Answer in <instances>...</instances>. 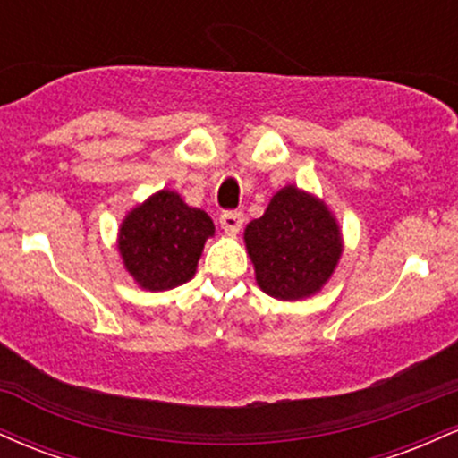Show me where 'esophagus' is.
Listing matches in <instances>:
<instances>
[{
  "label": "esophagus",
  "instance_id": "obj_1",
  "mask_svg": "<svg viewBox=\"0 0 458 458\" xmlns=\"http://www.w3.org/2000/svg\"><path fill=\"white\" fill-rule=\"evenodd\" d=\"M243 213L241 211H224L219 215V224H222V228L225 230L228 234H236L241 228H243Z\"/></svg>",
  "mask_w": 458,
  "mask_h": 458
}]
</instances>
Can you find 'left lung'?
I'll return each instance as SVG.
<instances>
[{"label":"left lung","mask_w":458,"mask_h":458,"mask_svg":"<svg viewBox=\"0 0 458 458\" xmlns=\"http://www.w3.org/2000/svg\"><path fill=\"white\" fill-rule=\"evenodd\" d=\"M245 247L267 295L297 301L323 288L343 254L334 215L295 185L280 189L262 217L247 224Z\"/></svg>","instance_id":"1"}]
</instances>
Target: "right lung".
I'll use <instances>...</instances> for the list:
<instances>
[{
  "label": "right lung",
  "mask_w": 458,
  "mask_h": 458,
  "mask_svg": "<svg viewBox=\"0 0 458 458\" xmlns=\"http://www.w3.org/2000/svg\"><path fill=\"white\" fill-rule=\"evenodd\" d=\"M213 234V219L207 213L163 189L124 217L118 250L124 269L141 288L170 291L191 280L204 243Z\"/></svg>",
  "instance_id": "obj_1"
}]
</instances>
